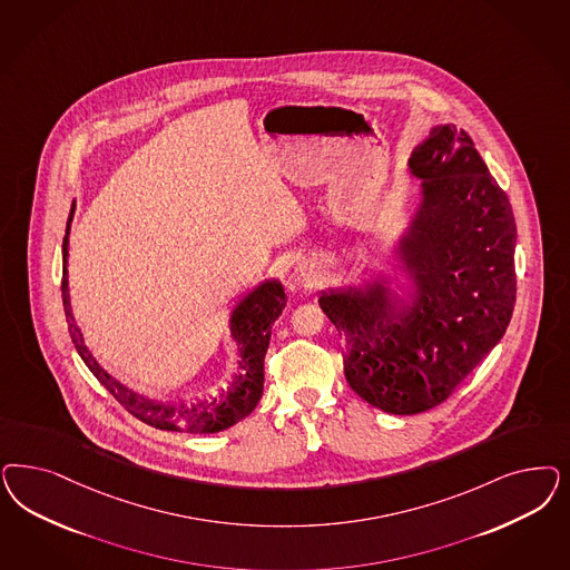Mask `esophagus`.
Masks as SVG:
<instances>
[{
  "label": "esophagus",
  "instance_id": "1",
  "mask_svg": "<svg viewBox=\"0 0 570 570\" xmlns=\"http://www.w3.org/2000/svg\"><path fill=\"white\" fill-rule=\"evenodd\" d=\"M306 281H308V285H314V278H311V276H308V278H306Z\"/></svg>",
  "mask_w": 570,
  "mask_h": 570
}]
</instances>
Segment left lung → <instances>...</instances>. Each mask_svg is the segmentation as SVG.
Listing matches in <instances>:
<instances>
[{"mask_svg": "<svg viewBox=\"0 0 570 570\" xmlns=\"http://www.w3.org/2000/svg\"><path fill=\"white\" fill-rule=\"evenodd\" d=\"M422 202L399 243L409 299L375 281L321 292L346 335L350 387L392 415L444 403L495 348L515 304V222L468 131L436 126L411 153Z\"/></svg>", "mask_w": 570, "mask_h": 570, "instance_id": "obj_1", "label": "left lung"}]
</instances>
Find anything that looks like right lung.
I'll return each instance as SVG.
<instances>
[{"instance_id":"obj_1","label":"right lung","mask_w":570,"mask_h":570,"mask_svg":"<svg viewBox=\"0 0 570 570\" xmlns=\"http://www.w3.org/2000/svg\"><path fill=\"white\" fill-rule=\"evenodd\" d=\"M75 203L67 222V235L62 240V306L69 323V333L75 350L83 363L96 375V380L109 390L110 394L128 409L134 417L148 423L157 430L188 432V434H214L222 432L243 417H247L262 399L264 392V356L271 342L273 323L283 313L287 297L278 281H264L252 294L245 295L230 314V335L239 344V371L233 377V384L220 390V394L209 399H197L193 403H159L119 384L105 368L96 363L92 352L83 344V335L75 323L69 299V230L73 220Z\"/></svg>"}]
</instances>
